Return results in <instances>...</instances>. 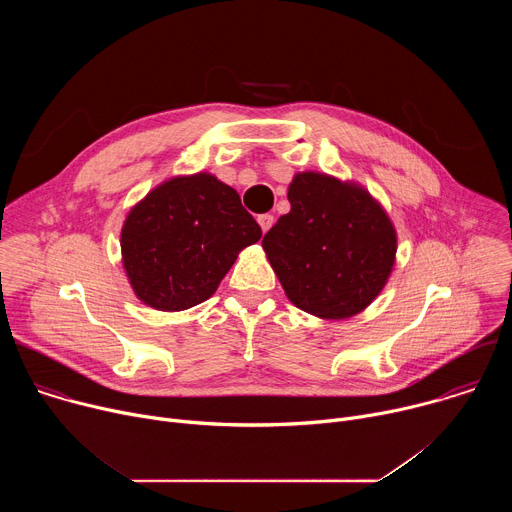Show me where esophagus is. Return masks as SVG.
I'll return each instance as SVG.
<instances>
[{
	"mask_svg": "<svg viewBox=\"0 0 512 512\" xmlns=\"http://www.w3.org/2000/svg\"><path fill=\"white\" fill-rule=\"evenodd\" d=\"M257 223H259L261 231L267 233V231L271 229V225H273V216H271V214H261V216L257 218Z\"/></svg>",
	"mask_w": 512,
	"mask_h": 512,
	"instance_id": "esophagus-1",
	"label": "esophagus"
}]
</instances>
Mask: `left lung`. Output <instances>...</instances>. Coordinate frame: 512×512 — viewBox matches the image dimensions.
Listing matches in <instances>:
<instances>
[{
	"instance_id": "left-lung-1",
	"label": "left lung",
	"mask_w": 512,
	"mask_h": 512,
	"mask_svg": "<svg viewBox=\"0 0 512 512\" xmlns=\"http://www.w3.org/2000/svg\"><path fill=\"white\" fill-rule=\"evenodd\" d=\"M291 210L267 231L263 249L296 308L344 320L385 287L397 233L385 208L362 186L300 172L287 190Z\"/></svg>"
}]
</instances>
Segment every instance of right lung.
Returning a JSON list of instances; mask_svg holds the SVG:
<instances>
[{
    "mask_svg": "<svg viewBox=\"0 0 512 512\" xmlns=\"http://www.w3.org/2000/svg\"><path fill=\"white\" fill-rule=\"evenodd\" d=\"M261 227L235 188L212 174L176 176L156 186L121 229L123 269L150 308L180 312L208 300Z\"/></svg>",
    "mask_w": 512,
    "mask_h": 512,
    "instance_id": "obj_1",
    "label": "right lung"
}]
</instances>
